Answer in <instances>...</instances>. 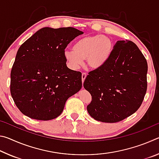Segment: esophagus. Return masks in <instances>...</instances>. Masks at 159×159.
I'll return each mask as SVG.
<instances>
[{
    "label": "esophagus",
    "instance_id": "1",
    "mask_svg": "<svg viewBox=\"0 0 159 159\" xmlns=\"http://www.w3.org/2000/svg\"><path fill=\"white\" fill-rule=\"evenodd\" d=\"M86 76H87V74H86L85 73H83V74H82V82H83V83L84 82V80H85V79Z\"/></svg>",
    "mask_w": 159,
    "mask_h": 159
}]
</instances>
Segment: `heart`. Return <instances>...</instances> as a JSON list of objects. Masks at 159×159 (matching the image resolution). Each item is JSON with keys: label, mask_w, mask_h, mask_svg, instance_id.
Masks as SVG:
<instances>
[{"label": "heart", "mask_w": 159, "mask_h": 159, "mask_svg": "<svg viewBox=\"0 0 159 159\" xmlns=\"http://www.w3.org/2000/svg\"><path fill=\"white\" fill-rule=\"evenodd\" d=\"M113 43L109 37L98 34L83 37L76 42L73 49L64 51V57L71 69L79 68L85 60L86 65L96 70L104 66L110 57Z\"/></svg>", "instance_id": "obj_1"}]
</instances>
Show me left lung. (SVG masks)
<instances>
[{"instance_id":"8db88e82","label":"left lung","mask_w":159,"mask_h":159,"mask_svg":"<svg viewBox=\"0 0 159 159\" xmlns=\"http://www.w3.org/2000/svg\"><path fill=\"white\" fill-rule=\"evenodd\" d=\"M147 62L130 41H118L104 66L90 71L83 87L92 95L87 107L94 119L120 121L141 106L147 92Z\"/></svg>"}]
</instances>
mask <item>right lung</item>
I'll use <instances>...</instances> for the list:
<instances>
[{
	"instance_id": "obj_1",
	"label": "right lung",
	"mask_w": 159,
	"mask_h": 159,
	"mask_svg": "<svg viewBox=\"0 0 159 159\" xmlns=\"http://www.w3.org/2000/svg\"><path fill=\"white\" fill-rule=\"evenodd\" d=\"M81 31L44 27L19 48L10 74V93L20 111L33 119L59 116L82 87L81 73L67 67L64 51Z\"/></svg>"
}]
</instances>
